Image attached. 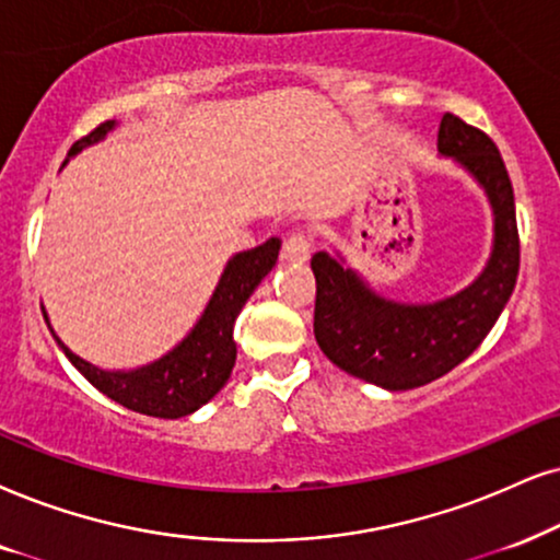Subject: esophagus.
Here are the masks:
<instances>
[{
	"mask_svg": "<svg viewBox=\"0 0 560 560\" xmlns=\"http://www.w3.org/2000/svg\"><path fill=\"white\" fill-rule=\"evenodd\" d=\"M281 258L289 260V264H304L310 258V237L304 232H292L284 247H281Z\"/></svg>",
	"mask_w": 560,
	"mask_h": 560,
	"instance_id": "obj_1",
	"label": "esophagus"
}]
</instances>
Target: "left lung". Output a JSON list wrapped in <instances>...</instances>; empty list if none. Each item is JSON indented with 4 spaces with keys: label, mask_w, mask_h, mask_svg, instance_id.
Wrapping results in <instances>:
<instances>
[{
    "label": "left lung",
    "mask_w": 560,
    "mask_h": 560,
    "mask_svg": "<svg viewBox=\"0 0 560 560\" xmlns=\"http://www.w3.org/2000/svg\"><path fill=\"white\" fill-rule=\"evenodd\" d=\"M442 158L483 188L493 211V245L478 279L436 302H398L374 292L341 253L313 256L315 341L332 364L385 390H413L455 370L499 320L520 273L514 190L491 139L444 113L436 133Z\"/></svg>",
    "instance_id": "1"
}]
</instances>
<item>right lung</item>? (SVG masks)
Returning a JSON list of instances; mask_svg holds the SVG:
<instances>
[{
    "mask_svg": "<svg viewBox=\"0 0 560 560\" xmlns=\"http://www.w3.org/2000/svg\"><path fill=\"white\" fill-rule=\"evenodd\" d=\"M113 129H116V121L101 124L88 137L74 141L69 158L80 154L84 147L97 144ZM279 247L281 240L271 237L264 245L235 253L224 266L222 276H219V284L211 294L207 310L198 317L188 336L175 349H170L165 357H160L158 362L137 366V370H101V366L84 362L56 336L46 310L44 317L59 349L67 353L69 362L77 366V372L92 387L108 395L110 400L121 402L124 408L137 410V413L154 416V419H183V416L201 408L203 402H209L228 385L237 359V346L232 341V325H235L243 304L250 300L256 287L276 266Z\"/></svg>",
    "mask_w": 560,
    "mask_h": 560,
    "instance_id": "right-lung-1",
    "label": "right lung"
}]
</instances>
